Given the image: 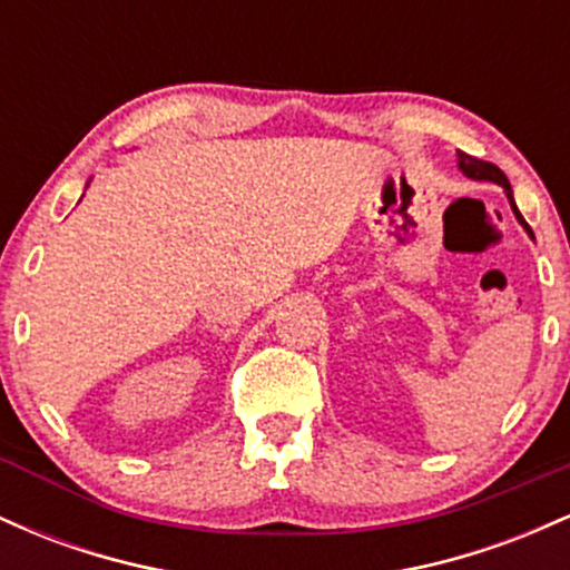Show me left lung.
Masks as SVG:
<instances>
[{"label": "left lung", "instance_id": "1", "mask_svg": "<svg viewBox=\"0 0 570 570\" xmlns=\"http://www.w3.org/2000/svg\"><path fill=\"white\" fill-rule=\"evenodd\" d=\"M455 158H458V168H461V174H466L469 179H474V181H493V185L503 187V193H507V198H509V206H512V212H514L517 222H520V225H522V230H525V233L531 235V238H533V230H531V227H528V222L522 219L520 208H517V203H514V195H512V185H509L507 174H503L499 166H493V163L476 160V158H472V155H466V153H458Z\"/></svg>", "mask_w": 570, "mask_h": 570}]
</instances>
